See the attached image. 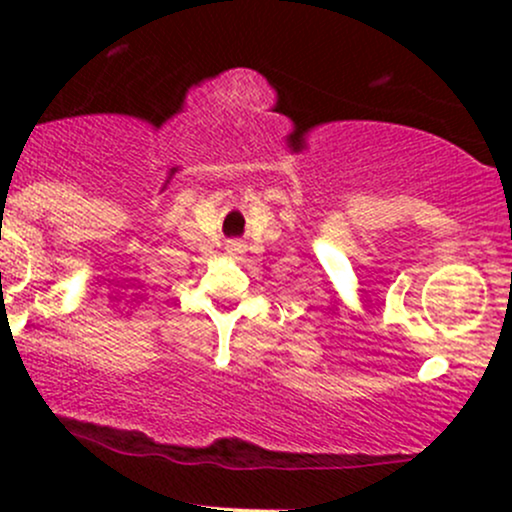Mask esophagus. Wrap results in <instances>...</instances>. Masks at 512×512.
I'll list each match as a JSON object with an SVG mask.
<instances>
[{"mask_svg":"<svg viewBox=\"0 0 512 512\" xmlns=\"http://www.w3.org/2000/svg\"><path fill=\"white\" fill-rule=\"evenodd\" d=\"M243 252H245L243 240H228V243H226V255L228 257H240Z\"/></svg>","mask_w":512,"mask_h":512,"instance_id":"34e87169","label":"esophagus"}]
</instances>
